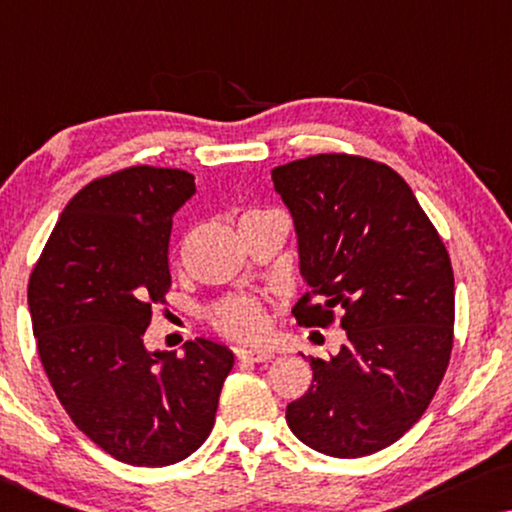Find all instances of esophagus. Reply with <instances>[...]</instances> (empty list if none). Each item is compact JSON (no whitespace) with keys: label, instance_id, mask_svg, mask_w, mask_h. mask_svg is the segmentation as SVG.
I'll use <instances>...</instances> for the list:
<instances>
[{"label":"esophagus","instance_id":"34e87169","mask_svg":"<svg viewBox=\"0 0 512 512\" xmlns=\"http://www.w3.org/2000/svg\"><path fill=\"white\" fill-rule=\"evenodd\" d=\"M237 359H244L251 363H265L275 359V352H272V349H240V352H237Z\"/></svg>","mask_w":512,"mask_h":512}]
</instances>
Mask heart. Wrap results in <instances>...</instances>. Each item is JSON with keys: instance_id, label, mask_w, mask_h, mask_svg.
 <instances>
[{"instance_id": "heart-1", "label": "heart", "mask_w": 512, "mask_h": 512, "mask_svg": "<svg viewBox=\"0 0 512 512\" xmlns=\"http://www.w3.org/2000/svg\"><path fill=\"white\" fill-rule=\"evenodd\" d=\"M270 212H249L244 216H258ZM212 321L221 333L237 340H261L268 333V312L261 298L230 296L223 298L212 310Z\"/></svg>"}]
</instances>
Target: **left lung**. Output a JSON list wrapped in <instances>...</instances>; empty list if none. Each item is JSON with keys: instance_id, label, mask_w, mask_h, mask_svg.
I'll use <instances>...</instances> for the list:
<instances>
[{"instance_id": "1", "label": "left lung", "mask_w": 512, "mask_h": 512, "mask_svg": "<svg viewBox=\"0 0 512 512\" xmlns=\"http://www.w3.org/2000/svg\"><path fill=\"white\" fill-rule=\"evenodd\" d=\"M293 216L305 326H340L331 359L305 356L312 384L286 405L307 447L356 459L396 443L429 408L452 354L454 275L438 230L389 165L319 153L272 170ZM321 295L324 304H312Z\"/></svg>"}]
</instances>
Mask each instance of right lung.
<instances>
[{
	"mask_svg": "<svg viewBox=\"0 0 512 512\" xmlns=\"http://www.w3.org/2000/svg\"><path fill=\"white\" fill-rule=\"evenodd\" d=\"M193 174L137 165L69 200L30 275L27 305L41 366L76 429L130 466L186 459L214 429L235 356L214 340L184 356L144 345L165 303L172 216Z\"/></svg>",
	"mask_w": 512,
	"mask_h": 512,
	"instance_id": "add662e5",
	"label": "right lung"
}]
</instances>
